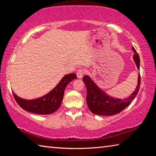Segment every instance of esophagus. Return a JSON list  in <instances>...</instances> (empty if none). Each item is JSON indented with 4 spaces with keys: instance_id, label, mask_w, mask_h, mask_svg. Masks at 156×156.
<instances>
[{
    "instance_id": "obj_1",
    "label": "esophagus",
    "mask_w": 156,
    "mask_h": 156,
    "mask_svg": "<svg viewBox=\"0 0 156 156\" xmlns=\"http://www.w3.org/2000/svg\"><path fill=\"white\" fill-rule=\"evenodd\" d=\"M84 73H85V72H84V70L83 69H79L77 70L76 75H77V77L78 78H83V76H84Z\"/></svg>"
}]
</instances>
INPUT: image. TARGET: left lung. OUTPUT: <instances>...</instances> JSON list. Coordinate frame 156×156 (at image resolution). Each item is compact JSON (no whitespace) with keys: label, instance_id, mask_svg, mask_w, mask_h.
I'll use <instances>...</instances> for the list:
<instances>
[{"label":"left lung","instance_id":"left-lung-1","mask_svg":"<svg viewBox=\"0 0 156 156\" xmlns=\"http://www.w3.org/2000/svg\"><path fill=\"white\" fill-rule=\"evenodd\" d=\"M132 50L134 53L133 56V60L137 68L140 70L139 55L134 47H132ZM83 80L85 84L87 90L86 100L89 109L91 112L97 115H113L122 112L135 98L138 93L140 85V75H138V84L135 91L131 94V96L122 100L115 98L107 95L96 85V84L89 76H84Z\"/></svg>","mask_w":156,"mask_h":156}]
</instances>
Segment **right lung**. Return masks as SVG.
Segmentation results:
<instances>
[{
  "label": "right lung",
  "instance_id": "add662e5",
  "mask_svg": "<svg viewBox=\"0 0 156 156\" xmlns=\"http://www.w3.org/2000/svg\"><path fill=\"white\" fill-rule=\"evenodd\" d=\"M76 78L77 76L73 73L65 75L51 91L34 100L23 99L16 95L14 91L12 93L18 105L27 112L40 115L51 114L61 105L66 87Z\"/></svg>",
  "mask_w": 156,
  "mask_h": 156
}]
</instances>
